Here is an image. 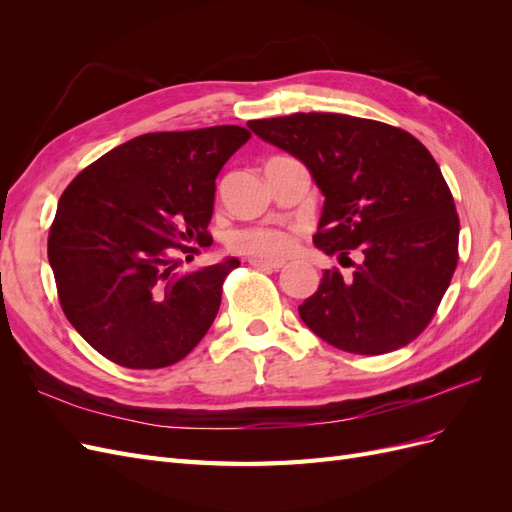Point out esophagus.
Returning <instances> with one entry per match:
<instances>
[{"instance_id":"1","label":"esophagus","mask_w":512,"mask_h":512,"mask_svg":"<svg viewBox=\"0 0 512 512\" xmlns=\"http://www.w3.org/2000/svg\"><path fill=\"white\" fill-rule=\"evenodd\" d=\"M250 265L254 269L260 271H280L284 267V260H260V258H252Z\"/></svg>"}]
</instances>
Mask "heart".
<instances>
[{"instance_id": "obj_1", "label": "heart", "mask_w": 512, "mask_h": 512, "mask_svg": "<svg viewBox=\"0 0 512 512\" xmlns=\"http://www.w3.org/2000/svg\"><path fill=\"white\" fill-rule=\"evenodd\" d=\"M226 245L230 252L247 258H260V260H280L292 254L297 239L294 232L286 228L275 226H245L239 230H232Z\"/></svg>"}]
</instances>
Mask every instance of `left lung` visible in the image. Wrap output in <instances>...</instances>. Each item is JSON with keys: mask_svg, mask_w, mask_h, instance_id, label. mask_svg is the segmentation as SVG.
<instances>
[{"mask_svg": "<svg viewBox=\"0 0 512 512\" xmlns=\"http://www.w3.org/2000/svg\"><path fill=\"white\" fill-rule=\"evenodd\" d=\"M262 141L299 158L324 194L314 245L362 260L322 273L301 320L352 354L408 346L436 316L459 260V215L427 147L389 123L337 113L247 121Z\"/></svg>", "mask_w": 512, "mask_h": 512, "instance_id": "left-lung-1", "label": "left lung"}]
</instances>
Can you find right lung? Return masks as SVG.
<instances>
[{
	"label": "right lung",
	"mask_w": 512,
	"mask_h": 512,
	"mask_svg": "<svg viewBox=\"0 0 512 512\" xmlns=\"http://www.w3.org/2000/svg\"><path fill=\"white\" fill-rule=\"evenodd\" d=\"M252 134L241 126L151 132L104 153L59 198L49 262L85 342L128 369L188 356L213 324L237 258L173 273L207 245L215 177Z\"/></svg>",
	"instance_id": "right-lung-1"
}]
</instances>
